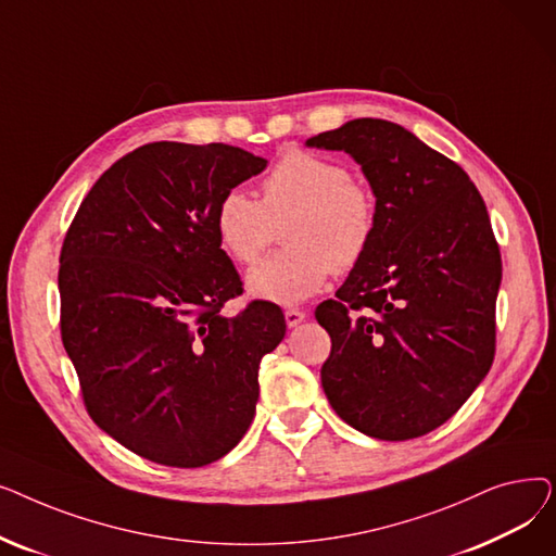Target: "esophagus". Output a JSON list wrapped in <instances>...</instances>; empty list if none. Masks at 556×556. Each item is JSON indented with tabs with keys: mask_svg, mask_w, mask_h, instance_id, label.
Here are the masks:
<instances>
[{
	"mask_svg": "<svg viewBox=\"0 0 556 556\" xmlns=\"http://www.w3.org/2000/svg\"><path fill=\"white\" fill-rule=\"evenodd\" d=\"M283 315H286V325L288 327H298V325H302L304 319H306V313L298 311V308H288Z\"/></svg>",
	"mask_w": 556,
	"mask_h": 556,
	"instance_id": "esophagus-1",
	"label": "esophagus"
}]
</instances>
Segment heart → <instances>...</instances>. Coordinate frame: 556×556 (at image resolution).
Wrapping results in <instances>:
<instances>
[{
  "instance_id": "heart-1",
  "label": "heart",
  "mask_w": 556,
  "mask_h": 556,
  "mask_svg": "<svg viewBox=\"0 0 556 556\" xmlns=\"http://www.w3.org/2000/svg\"><path fill=\"white\" fill-rule=\"evenodd\" d=\"M376 198L344 164L290 151L263 180L261 200L227 191L214 212L218 245L237 263H254L281 220V252L248 275V290L266 302L300 304L331 273H349L367 254L376 231Z\"/></svg>"
}]
</instances>
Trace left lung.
Wrapping results in <instances>:
<instances>
[{
    "mask_svg": "<svg viewBox=\"0 0 556 556\" xmlns=\"http://www.w3.org/2000/svg\"><path fill=\"white\" fill-rule=\"evenodd\" d=\"M361 164L376 198L367 254L315 308L331 336L323 388L352 428L386 442L448 421L491 369L503 263L469 175L386 119L306 139Z\"/></svg>",
    "mask_w": 556,
    "mask_h": 556,
    "instance_id": "1",
    "label": "left lung"
}]
</instances>
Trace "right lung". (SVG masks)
<instances>
[{
  "instance_id": "1",
  "label": "right lung",
  "mask_w": 556,
  "mask_h": 556,
  "mask_svg": "<svg viewBox=\"0 0 556 556\" xmlns=\"http://www.w3.org/2000/svg\"><path fill=\"white\" fill-rule=\"evenodd\" d=\"M268 160L227 143L155 141L114 162L61 252V333L94 424L178 469L227 455L250 428L258 365L286 336L279 306L243 293L218 245V200Z\"/></svg>"
}]
</instances>
